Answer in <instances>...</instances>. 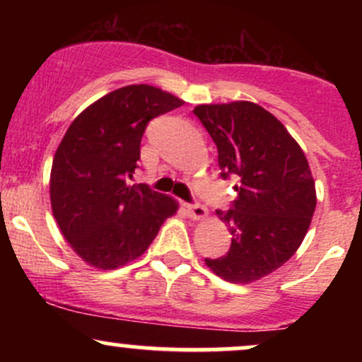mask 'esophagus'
I'll use <instances>...</instances> for the list:
<instances>
[{
	"label": "esophagus",
	"instance_id": "esophagus-1",
	"mask_svg": "<svg viewBox=\"0 0 362 362\" xmlns=\"http://www.w3.org/2000/svg\"><path fill=\"white\" fill-rule=\"evenodd\" d=\"M187 214H189L190 219L201 221V219L207 218V209L201 204H190V206H187Z\"/></svg>",
	"mask_w": 362,
	"mask_h": 362
}]
</instances>
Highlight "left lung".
I'll list each match as a JSON object with an SVG mask.
<instances>
[{
    "mask_svg": "<svg viewBox=\"0 0 362 362\" xmlns=\"http://www.w3.org/2000/svg\"><path fill=\"white\" fill-rule=\"evenodd\" d=\"M194 114L218 146L221 177L238 180L233 209L216 211L231 233L230 252L206 265L224 281L250 284L284 265L308 233L317 207L308 160L257 103H204Z\"/></svg>",
    "mask_w": 362,
    "mask_h": 362,
    "instance_id": "8db88e82",
    "label": "left lung"
}]
</instances>
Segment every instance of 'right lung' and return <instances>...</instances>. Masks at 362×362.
Segmentation results:
<instances>
[{"instance_id":"add662e5","label":"right lung","mask_w":362,"mask_h":362,"mask_svg":"<svg viewBox=\"0 0 362 362\" xmlns=\"http://www.w3.org/2000/svg\"><path fill=\"white\" fill-rule=\"evenodd\" d=\"M184 103L151 85L122 86L86 107L61 139L49 180L52 214L91 267L114 271L138 259L177 214L175 199L131 180L146 124Z\"/></svg>"}]
</instances>
